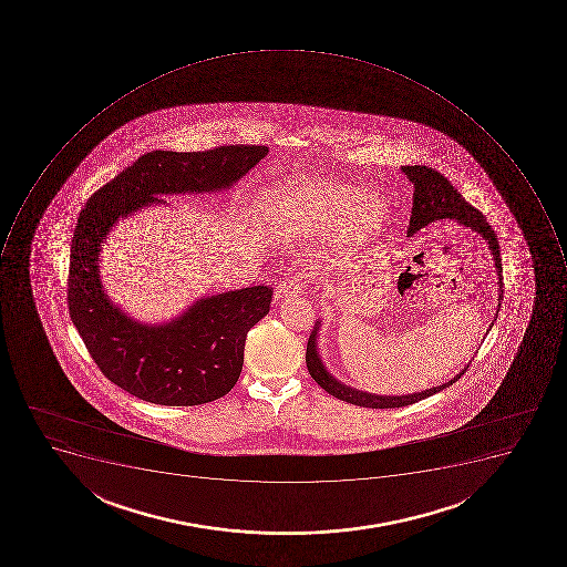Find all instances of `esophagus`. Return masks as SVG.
Instances as JSON below:
<instances>
[{"label": "esophagus", "instance_id": "34e87169", "mask_svg": "<svg viewBox=\"0 0 567 567\" xmlns=\"http://www.w3.org/2000/svg\"><path fill=\"white\" fill-rule=\"evenodd\" d=\"M308 280L303 275H290L280 281L277 289V298H289V296L298 295L307 289Z\"/></svg>", "mask_w": 567, "mask_h": 567}]
</instances>
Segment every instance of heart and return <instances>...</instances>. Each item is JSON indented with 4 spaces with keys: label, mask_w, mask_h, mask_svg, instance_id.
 <instances>
[{
    "label": "heart",
    "mask_w": 567,
    "mask_h": 567,
    "mask_svg": "<svg viewBox=\"0 0 567 567\" xmlns=\"http://www.w3.org/2000/svg\"><path fill=\"white\" fill-rule=\"evenodd\" d=\"M278 227L286 233L313 234L339 225L340 230L365 239L384 218V204L375 195L334 183H310L295 187L277 200Z\"/></svg>",
    "instance_id": "obj_1"
}]
</instances>
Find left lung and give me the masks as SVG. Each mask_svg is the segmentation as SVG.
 <instances>
[{"instance_id":"8db88e82","label":"left lung","mask_w":567,"mask_h":567,"mask_svg":"<svg viewBox=\"0 0 567 567\" xmlns=\"http://www.w3.org/2000/svg\"><path fill=\"white\" fill-rule=\"evenodd\" d=\"M402 172L408 175V178L415 186L408 236H413L416 230L424 228L425 225L443 218L457 219L460 224L472 227L489 245L491 254L495 259L496 271H498L499 299H504V275H502L498 239H496L495 230L487 224L481 210L470 206L468 202L464 200L463 195L452 186L451 181H446V177H443L434 168L424 165L402 166ZM499 305L502 303L498 301V307ZM317 328H319V324L313 328L307 343V357L305 358H307L308 372L312 375V380L330 395L340 399V401L349 402V404H354V406L372 408V410L410 406V404L431 398L434 393L442 392L446 386H451L468 369L466 367V369L461 370L460 374L455 375L454 380L449 381V383L440 384V386L425 390V392L411 393V395H402V398H399V395L398 398L372 395V393L360 392V390L349 389L346 384L339 383L324 369L316 349Z\"/></svg>"}]
</instances>
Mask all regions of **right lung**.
Returning <instances> with one entry per match:
<instances>
[{
    "mask_svg": "<svg viewBox=\"0 0 567 567\" xmlns=\"http://www.w3.org/2000/svg\"><path fill=\"white\" fill-rule=\"evenodd\" d=\"M266 154L264 145L147 152L81 210L71 245L69 313L101 372L134 398L161 406H198L227 395L241 374L246 334L269 312L272 290H230L200 299L168 324H138L104 295L101 243L118 216L163 202L156 195L225 189Z\"/></svg>",
    "mask_w": 567,
    "mask_h": 567,
    "instance_id": "add662e5",
    "label": "right lung"
}]
</instances>
